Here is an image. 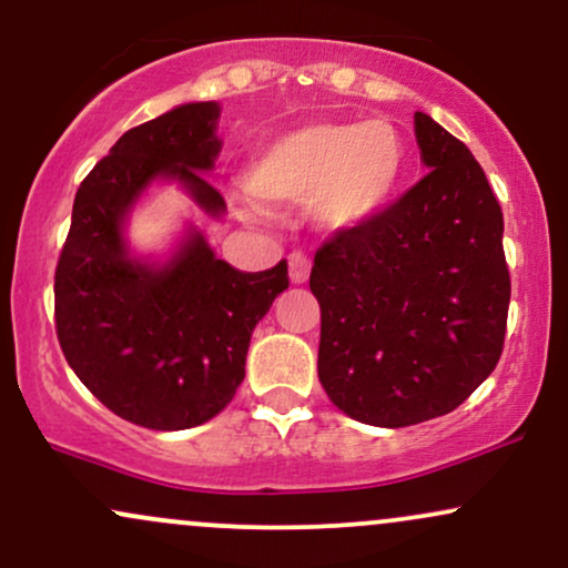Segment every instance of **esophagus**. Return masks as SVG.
<instances>
[{"label":"esophagus","mask_w":568,"mask_h":568,"mask_svg":"<svg viewBox=\"0 0 568 568\" xmlns=\"http://www.w3.org/2000/svg\"><path fill=\"white\" fill-rule=\"evenodd\" d=\"M310 272H312V262L310 256L302 254V251H293L288 256V275H291V283L302 285L310 280Z\"/></svg>","instance_id":"1"}]
</instances>
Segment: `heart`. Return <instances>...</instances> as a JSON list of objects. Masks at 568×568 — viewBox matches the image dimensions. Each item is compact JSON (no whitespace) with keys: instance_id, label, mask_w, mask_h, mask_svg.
I'll return each mask as SVG.
<instances>
[{"instance_id":"b5f03b06","label":"heart","mask_w":568,"mask_h":568,"mask_svg":"<svg viewBox=\"0 0 568 568\" xmlns=\"http://www.w3.org/2000/svg\"><path fill=\"white\" fill-rule=\"evenodd\" d=\"M405 172V142L386 121H320L266 142L245 187L266 203H314L325 227L352 230L392 206Z\"/></svg>"}]
</instances>
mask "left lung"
Segmentation results:
<instances>
[{
  "instance_id": "8db88e82",
  "label": "left lung",
  "mask_w": 568,
  "mask_h": 568,
  "mask_svg": "<svg viewBox=\"0 0 568 568\" xmlns=\"http://www.w3.org/2000/svg\"><path fill=\"white\" fill-rule=\"evenodd\" d=\"M428 174L314 254L317 375L338 409L402 428L460 407L503 354L510 275L503 209L479 161L415 113Z\"/></svg>"
}]
</instances>
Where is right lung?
I'll return each mask as SVG.
<instances>
[{
	"label": "right lung",
	"instance_id": "right-lung-1",
	"mask_svg": "<svg viewBox=\"0 0 568 568\" xmlns=\"http://www.w3.org/2000/svg\"><path fill=\"white\" fill-rule=\"evenodd\" d=\"M216 102H187L121 136L81 182L54 270V327L79 381L111 413L182 432L222 413L245 378L251 333L288 288V264L241 272L187 230L163 264L134 258L124 222L155 180L209 216L224 197L203 172L222 150Z\"/></svg>",
	"mask_w": 568,
	"mask_h": 568
}]
</instances>
